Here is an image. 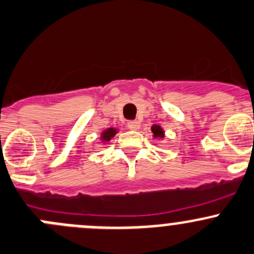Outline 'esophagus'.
Returning a JSON list of instances; mask_svg holds the SVG:
<instances>
[{"mask_svg":"<svg viewBox=\"0 0 254 254\" xmlns=\"http://www.w3.org/2000/svg\"><path fill=\"white\" fill-rule=\"evenodd\" d=\"M127 127L129 128V129H132V130H137V129H139V127H140V124L138 121H129L127 124Z\"/></svg>","mask_w":254,"mask_h":254,"instance_id":"obj_1","label":"esophagus"}]
</instances>
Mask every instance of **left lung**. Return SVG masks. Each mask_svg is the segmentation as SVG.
Segmentation results:
<instances>
[{
	"label": "left lung",
	"instance_id": "8db88e82",
	"mask_svg": "<svg viewBox=\"0 0 254 254\" xmlns=\"http://www.w3.org/2000/svg\"><path fill=\"white\" fill-rule=\"evenodd\" d=\"M152 132H153V137L154 138H164V130H163L162 127L158 126V125H153Z\"/></svg>",
	"mask_w": 254,
	"mask_h": 254
}]
</instances>
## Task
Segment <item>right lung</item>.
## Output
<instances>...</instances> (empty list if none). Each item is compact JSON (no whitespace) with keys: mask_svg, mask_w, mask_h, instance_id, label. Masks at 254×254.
I'll use <instances>...</instances> for the list:
<instances>
[{"mask_svg":"<svg viewBox=\"0 0 254 254\" xmlns=\"http://www.w3.org/2000/svg\"><path fill=\"white\" fill-rule=\"evenodd\" d=\"M117 133V129L116 128H107V129H105L104 132L101 133V140L102 142H109V140H111V138L115 137V134Z\"/></svg>","mask_w":254,"mask_h":254,"instance_id":"right-lung-1","label":"right lung"}]
</instances>
